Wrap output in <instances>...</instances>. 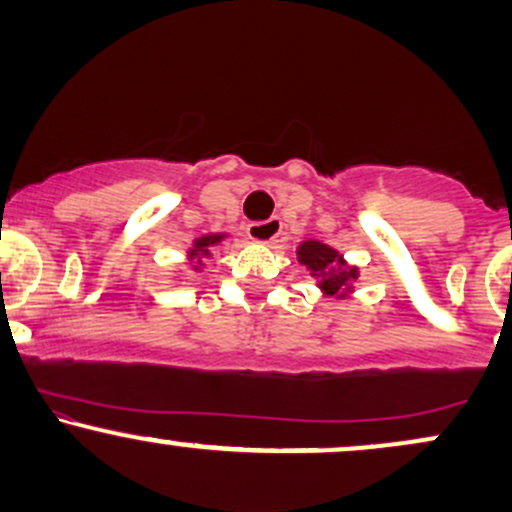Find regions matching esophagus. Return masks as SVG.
Instances as JSON below:
<instances>
[{"mask_svg":"<svg viewBox=\"0 0 512 512\" xmlns=\"http://www.w3.org/2000/svg\"><path fill=\"white\" fill-rule=\"evenodd\" d=\"M281 233V221L279 219H267V221H255L248 226V236L252 243L269 245L279 238Z\"/></svg>","mask_w":512,"mask_h":512,"instance_id":"obj_1","label":"esophagus"}]
</instances>
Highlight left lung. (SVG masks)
I'll use <instances>...</instances> for the list:
<instances>
[{"label":"left lung","instance_id":"1","mask_svg":"<svg viewBox=\"0 0 512 512\" xmlns=\"http://www.w3.org/2000/svg\"><path fill=\"white\" fill-rule=\"evenodd\" d=\"M296 260L308 269V274L315 279L317 291L325 298L346 301L349 296H354V284L361 272L337 248L322 243V240L308 238L298 243Z\"/></svg>","mask_w":512,"mask_h":512}]
</instances>
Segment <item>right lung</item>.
<instances>
[{"mask_svg":"<svg viewBox=\"0 0 512 512\" xmlns=\"http://www.w3.org/2000/svg\"><path fill=\"white\" fill-rule=\"evenodd\" d=\"M228 233H207V236H199L192 240V245L187 248V264L192 267V272H204V264L211 255H214V248H219L221 243H226Z\"/></svg>","mask_w":512,"mask_h":512,"instance_id":"obj_1","label":"right lung"}]
</instances>
